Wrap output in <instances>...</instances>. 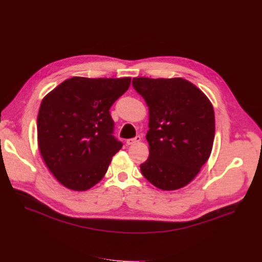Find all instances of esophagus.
Here are the masks:
<instances>
[{"label": "esophagus", "instance_id": "obj_1", "mask_svg": "<svg viewBox=\"0 0 262 262\" xmlns=\"http://www.w3.org/2000/svg\"><path fill=\"white\" fill-rule=\"evenodd\" d=\"M141 141V137L140 136H137L133 139H128V140H126V144L127 145H133V144H136V143H139Z\"/></svg>", "mask_w": 262, "mask_h": 262}]
</instances>
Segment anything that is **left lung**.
Segmentation results:
<instances>
[{
  "label": "left lung",
  "mask_w": 262,
  "mask_h": 262,
  "mask_svg": "<svg viewBox=\"0 0 262 262\" xmlns=\"http://www.w3.org/2000/svg\"><path fill=\"white\" fill-rule=\"evenodd\" d=\"M133 86L148 107L149 145L142 175L156 187L175 190L187 185L212 152L215 114L211 101L182 78H134Z\"/></svg>",
  "instance_id": "8db88e82"
}]
</instances>
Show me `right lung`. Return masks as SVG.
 <instances>
[{
  "label": "right lung",
  "mask_w": 262,
  "mask_h": 262,
  "mask_svg": "<svg viewBox=\"0 0 262 262\" xmlns=\"http://www.w3.org/2000/svg\"><path fill=\"white\" fill-rule=\"evenodd\" d=\"M130 78L73 77L42 100L38 114V144L55 178L73 190H87L105 175L122 143L113 136L110 114Z\"/></svg>",
  "instance_id": "obj_1"
}]
</instances>
